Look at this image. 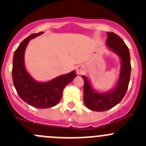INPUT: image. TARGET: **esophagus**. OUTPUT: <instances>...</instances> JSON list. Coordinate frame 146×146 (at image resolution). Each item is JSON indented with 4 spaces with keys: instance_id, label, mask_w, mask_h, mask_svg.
<instances>
[{
    "instance_id": "34e87169",
    "label": "esophagus",
    "mask_w": 146,
    "mask_h": 146,
    "mask_svg": "<svg viewBox=\"0 0 146 146\" xmlns=\"http://www.w3.org/2000/svg\"><path fill=\"white\" fill-rule=\"evenodd\" d=\"M83 72H84L83 68H82L81 66H78L76 67V73H77V74L81 75L83 73Z\"/></svg>"
}]
</instances>
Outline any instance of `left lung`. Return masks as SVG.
I'll list each match as a JSON object with an SVG mask.
<instances>
[{
    "label": "left lung",
    "instance_id": "8db88e82",
    "mask_svg": "<svg viewBox=\"0 0 146 146\" xmlns=\"http://www.w3.org/2000/svg\"><path fill=\"white\" fill-rule=\"evenodd\" d=\"M106 44L108 48L121 58L120 74L115 88L106 92L95 91L88 78L82 76L84 80V103L88 109L95 111H106L118 104L126 95L130 80L131 66L127 46L121 38L114 32H107Z\"/></svg>",
    "mask_w": 146,
    "mask_h": 146
}]
</instances>
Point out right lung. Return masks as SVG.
<instances>
[{"mask_svg": "<svg viewBox=\"0 0 146 146\" xmlns=\"http://www.w3.org/2000/svg\"><path fill=\"white\" fill-rule=\"evenodd\" d=\"M43 32L32 34L20 43L13 56V85L20 98L28 104L39 109H46L56 105L62 98L66 85L76 77V70L44 82H36L29 74L25 66L24 56L29 40Z\"/></svg>", "mask_w": 146, "mask_h": 146, "instance_id": "1", "label": "right lung"}]
</instances>
